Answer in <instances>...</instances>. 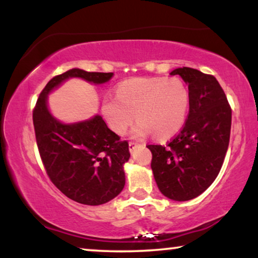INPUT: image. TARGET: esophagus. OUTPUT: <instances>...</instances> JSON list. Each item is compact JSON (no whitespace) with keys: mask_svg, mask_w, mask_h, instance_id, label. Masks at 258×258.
I'll return each instance as SVG.
<instances>
[{"mask_svg":"<svg viewBox=\"0 0 258 258\" xmlns=\"http://www.w3.org/2000/svg\"><path fill=\"white\" fill-rule=\"evenodd\" d=\"M137 147H139V144H137V143H134V142H129V150H130V153H133V151H134V150H135Z\"/></svg>","mask_w":258,"mask_h":258,"instance_id":"esophagus-1","label":"esophagus"}]
</instances>
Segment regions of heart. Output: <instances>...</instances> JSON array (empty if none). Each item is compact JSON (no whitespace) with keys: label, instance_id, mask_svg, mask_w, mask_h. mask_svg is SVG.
I'll list each match as a JSON object with an SVG mask.
<instances>
[{"label":"heart","instance_id":"obj_1","mask_svg":"<svg viewBox=\"0 0 258 258\" xmlns=\"http://www.w3.org/2000/svg\"><path fill=\"white\" fill-rule=\"evenodd\" d=\"M189 108V91L178 79L153 77L132 79L116 89V97H105L102 115L112 132L122 135L135 119L133 136L153 133L157 139H167L184 124Z\"/></svg>","mask_w":258,"mask_h":258}]
</instances>
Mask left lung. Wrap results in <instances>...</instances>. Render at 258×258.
<instances>
[{
	"label": "left lung",
	"instance_id": "obj_1",
	"mask_svg": "<svg viewBox=\"0 0 258 258\" xmlns=\"http://www.w3.org/2000/svg\"><path fill=\"white\" fill-rule=\"evenodd\" d=\"M189 90V114L177 136L167 146L149 144L151 169L160 191L172 201L201 195L217 177L227 154L231 109L213 75L197 69L177 68Z\"/></svg>",
	"mask_w": 258,
	"mask_h": 258
}]
</instances>
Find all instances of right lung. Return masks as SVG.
Returning a JSON list of instances; mask_svg holds the SVG:
<instances>
[{
  "instance_id": "add662e5",
  "label": "right lung",
  "mask_w": 258,
  "mask_h": 258,
  "mask_svg": "<svg viewBox=\"0 0 258 258\" xmlns=\"http://www.w3.org/2000/svg\"><path fill=\"white\" fill-rule=\"evenodd\" d=\"M112 76L70 69L49 81L33 112L38 151L49 178L67 197L87 206L107 203L124 188L129 144L119 140L100 115L75 123L58 121L49 110L48 95L69 79L103 84Z\"/></svg>"
}]
</instances>
